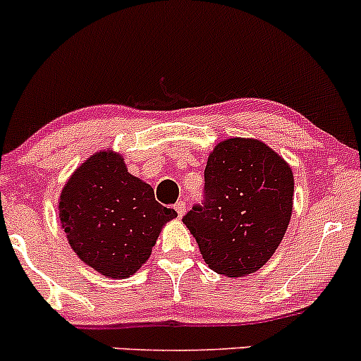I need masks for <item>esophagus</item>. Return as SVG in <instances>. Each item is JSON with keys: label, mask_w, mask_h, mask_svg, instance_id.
<instances>
[{"label": "esophagus", "mask_w": 361, "mask_h": 361, "mask_svg": "<svg viewBox=\"0 0 361 361\" xmlns=\"http://www.w3.org/2000/svg\"><path fill=\"white\" fill-rule=\"evenodd\" d=\"M173 208H176V212H177V214H179V218L184 216V213H185V202L184 201L177 202V204L173 206Z\"/></svg>", "instance_id": "34e87169"}]
</instances>
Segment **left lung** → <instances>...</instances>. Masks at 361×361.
Returning a JSON list of instances; mask_svg holds the SVG:
<instances>
[{"label": "left lung", "mask_w": 361, "mask_h": 361, "mask_svg": "<svg viewBox=\"0 0 361 361\" xmlns=\"http://www.w3.org/2000/svg\"><path fill=\"white\" fill-rule=\"evenodd\" d=\"M293 172L254 137H228L209 153L202 206L182 218L206 264L228 278L261 269L281 244L293 212Z\"/></svg>", "instance_id": "obj_1"}]
</instances>
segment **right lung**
<instances>
[{
	"label": "right lung",
	"mask_w": 361,
	"mask_h": 361,
	"mask_svg": "<svg viewBox=\"0 0 361 361\" xmlns=\"http://www.w3.org/2000/svg\"><path fill=\"white\" fill-rule=\"evenodd\" d=\"M176 216L112 149L85 160L59 196L61 226L71 249L107 278L135 274L148 261L164 225Z\"/></svg>",
	"instance_id": "right-lung-1"
}]
</instances>
